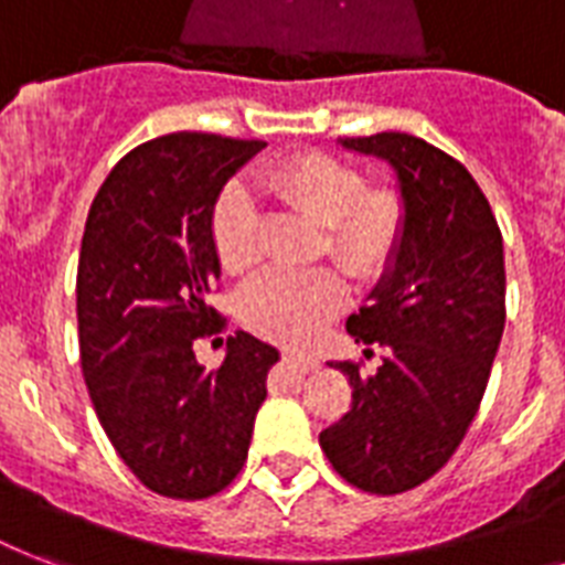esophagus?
I'll return each instance as SVG.
<instances>
[{"instance_id": "1", "label": "esophagus", "mask_w": 565, "mask_h": 565, "mask_svg": "<svg viewBox=\"0 0 565 565\" xmlns=\"http://www.w3.org/2000/svg\"><path fill=\"white\" fill-rule=\"evenodd\" d=\"M284 363H290L292 370H301V372H310L317 370V358L313 354H305V352H284Z\"/></svg>"}]
</instances>
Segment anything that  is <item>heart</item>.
Listing matches in <instances>:
<instances>
[{"instance_id": "b5f03b06", "label": "heart", "mask_w": 565, "mask_h": 565, "mask_svg": "<svg viewBox=\"0 0 565 565\" xmlns=\"http://www.w3.org/2000/svg\"><path fill=\"white\" fill-rule=\"evenodd\" d=\"M275 202L322 225L319 255L343 266L358 284H375L393 266L407 231V199L395 184H370L358 163L328 152H299L257 179ZM211 239L220 266L252 273L260 260V222L252 195L228 184L211 211ZM349 287L331 266L308 273H269L239 296L248 331L281 345H305L345 308Z\"/></svg>"}]
</instances>
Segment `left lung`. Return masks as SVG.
<instances>
[{"label":"left lung","instance_id":"left-lung-1","mask_svg":"<svg viewBox=\"0 0 565 565\" xmlns=\"http://www.w3.org/2000/svg\"><path fill=\"white\" fill-rule=\"evenodd\" d=\"M345 149L395 167L407 231L393 269L345 322L354 343L386 349L375 375L354 361L352 407L319 434L352 487L395 495L443 469L481 407L504 334V246L487 195L463 163L402 131L345 137Z\"/></svg>","mask_w":565,"mask_h":565}]
</instances>
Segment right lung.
<instances>
[{"label":"right lung","instance_id":"add662e5","mask_svg":"<svg viewBox=\"0 0 565 565\" xmlns=\"http://www.w3.org/2000/svg\"><path fill=\"white\" fill-rule=\"evenodd\" d=\"M264 140L175 131L110 170L87 213L75 310L93 411L143 487L211 499L239 475L278 349L237 331L216 370L195 340H220L211 211Z\"/></svg>","mask_w":565,"mask_h":565}]
</instances>
